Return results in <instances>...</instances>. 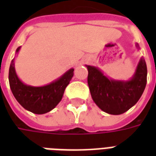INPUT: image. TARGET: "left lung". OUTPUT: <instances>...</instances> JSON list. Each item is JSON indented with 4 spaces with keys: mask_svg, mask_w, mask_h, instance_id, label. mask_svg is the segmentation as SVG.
<instances>
[{
    "mask_svg": "<svg viewBox=\"0 0 156 156\" xmlns=\"http://www.w3.org/2000/svg\"><path fill=\"white\" fill-rule=\"evenodd\" d=\"M88 84L95 104L110 115H121L133 107L141 97L147 82V67L144 59L138 64L130 81L108 79L98 68L87 66Z\"/></svg>",
    "mask_w": 156,
    "mask_h": 156,
    "instance_id": "1",
    "label": "left lung"
}]
</instances>
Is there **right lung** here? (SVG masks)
Masks as SVG:
<instances>
[{
    "mask_svg": "<svg viewBox=\"0 0 156 156\" xmlns=\"http://www.w3.org/2000/svg\"><path fill=\"white\" fill-rule=\"evenodd\" d=\"M20 47L16 49L19 51ZM74 69L68 70L63 76L54 83L43 87H32L20 81L16 74L14 62L9 68V83L16 99L27 110L37 115L51 111L61 101L66 87L73 76Z\"/></svg>",
    "mask_w": 156,
    "mask_h": 156,
    "instance_id": "obj_1",
    "label": "right lung"
}]
</instances>
